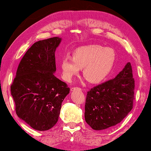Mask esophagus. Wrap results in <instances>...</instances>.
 Listing matches in <instances>:
<instances>
[{
	"mask_svg": "<svg viewBox=\"0 0 151 151\" xmlns=\"http://www.w3.org/2000/svg\"><path fill=\"white\" fill-rule=\"evenodd\" d=\"M76 89H80V90H81V88L77 87V86H75V87H71V91H74V90H76Z\"/></svg>",
	"mask_w": 151,
	"mask_h": 151,
	"instance_id": "1",
	"label": "esophagus"
}]
</instances>
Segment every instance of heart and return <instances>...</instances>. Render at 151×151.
<instances>
[{
	"mask_svg": "<svg viewBox=\"0 0 151 151\" xmlns=\"http://www.w3.org/2000/svg\"><path fill=\"white\" fill-rule=\"evenodd\" d=\"M115 59V52L111 48L98 45L78 47L73 51L72 58H65L62 60L63 78L70 81L83 68V75L88 81L100 82L110 73Z\"/></svg>",
	"mask_w": 151,
	"mask_h": 151,
	"instance_id": "1",
	"label": "heart"
}]
</instances>
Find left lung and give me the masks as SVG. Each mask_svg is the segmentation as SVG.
<instances>
[{
	"label": "left lung",
	"instance_id": "8db88e82",
	"mask_svg": "<svg viewBox=\"0 0 151 151\" xmlns=\"http://www.w3.org/2000/svg\"><path fill=\"white\" fill-rule=\"evenodd\" d=\"M135 80L128 63L113 79L94 86L87 92L86 122L94 130H104L121 122L133 109Z\"/></svg>",
	"mask_w": 151,
	"mask_h": 151
}]
</instances>
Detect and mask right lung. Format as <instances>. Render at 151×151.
<instances>
[{
	"label": "right lung",
	"mask_w": 151,
	"mask_h": 151,
	"mask_svg": "<svg viewBox=\"0 0 151 151\" xmlns=\"http://www.w3.org/2000/svg\"><path fill=\"white\" fill-rule=\"evenodd\" d=\"M58 37L35 42L18 65L11 93L18 117L37 131H47L58 120L67 84L54 76Z\"/></svg>",
	"instance_id": "add662e5"
}]
</instances>
